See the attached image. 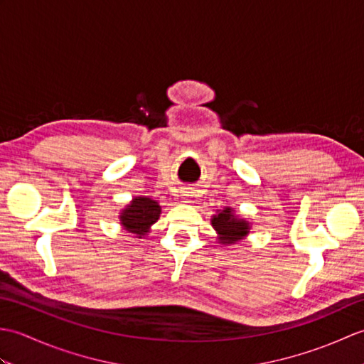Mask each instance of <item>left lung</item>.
Segmentation results:
<instances>
[{
    "label": "left lung",
    "mask_w": 364,
    "mask_h": 364,
    "mask_svg": "<svg viewBox=\"0 0 364 364\" xmlns=\"http://www.w3.org/2000/svg\"><path fill=\"white\" fill-rule=\"evenodd\" d=\"M211 225L215 230V241L218 244L227 247L235 245L236 242H241L250 233L252 223L241 218L235 208H223L218 210V214L211 215Z\"/></svg>",
    "instance_id": "8db88e82"
}]
</instances>
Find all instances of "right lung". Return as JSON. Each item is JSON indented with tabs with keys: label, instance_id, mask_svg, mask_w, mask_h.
Returning <instances> with one entry per match:
<instances>
[{
	"label": "right lung",
	"instance_id": "add662e5",
	"mask_svg": "<svg viewBox=\"0 0 364 364\" xmlns=\"http://www.w3.org/2000/svg\"><path fill=\"white\" fill-rule=\"evenodd\" d=\"M161 215V206L156 200L149 197H134L120 211V225L128 233L142 239L151 231Z\"/></svg>",
	"mask_w": 364,
	"mask_h": 364
}]
</instances>
